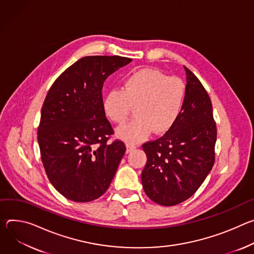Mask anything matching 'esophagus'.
<instances>
[{
    "mask_svg": "<svg viewBox=\"0 0 254 254\" xmlns=\"http://www.w3.org/2000/svg\"><path fill=\"white\" fill-rule=\"evenodd\" d=\"M136 148V145L135 144H130V143H127V153L131 152L132 150H134Z\"/></svg>",
    "mask_w": 254,
    "mask_h": 254,
    "instance_id": "esophagus-1",
    "label": "esophagus"
}]
</instances>
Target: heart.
Masks as SVG:
<instances>
[{"label":"heart","instance_id":"1","mask_svg":"<svg viewBox=\"0 0 254 254\" xmlns=\"http://www.w3.org/2000/svg\"><path fill=\"white\" fill-rule=\"evenodd\" d=\"M185 87L178 77H167L154 68L139 69L128 75L121 89L111 90L103 100L106 116L124 124L134 107L135 118L118 129V135L131 143L146 139L152 131L162 134L179 118Z\"/></svg>","mask_w":254,"mask_h":254}]
</instances>
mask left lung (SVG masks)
I'll use <instances>...</instances> for the list:
<instances>
[{
	"mask_svg": "<svg viewBox=\"0 0 254 254\" xmlns=\"http://www.w3.org/2000/svg\"><path fill=\"white\" fill-rule=\"evenodd\" d=\"M184 67L187 86L179 118L162 137L142 145L147 156L141 174L143 190L162 206L190 198L215 161L217 129L211 99L199 78Z\"/></svg>",
	"mask_w": 254,
	"mask_h": 254,
	"instance_id": "obj_1",
	"label": "left lung"
}]
</instances>
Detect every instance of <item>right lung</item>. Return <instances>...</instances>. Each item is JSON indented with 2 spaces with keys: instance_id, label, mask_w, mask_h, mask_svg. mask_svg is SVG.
Returning a JSON list of instances; mask_svg holds the SVG:
<instances>
[{
  "instance_id": "right-lung-1",
  "label": "right lung",
  "mask_w": 254,
  "mask_h": 254,
  "mask_svg": "<svg viewBox=\"0 0 254 254\" xmlns=\"http://www.w3.org/2000/svg\"><path fill=\"white\" fill-rule=\"evenodd\" d=\"M132 62L122 56H86L53 82L44 100L38 144L48 180L65 198L86 203L108 190L126 151L108 143L114 133L103 108L106 78Z\"/></svg>"
}]
</instances>
